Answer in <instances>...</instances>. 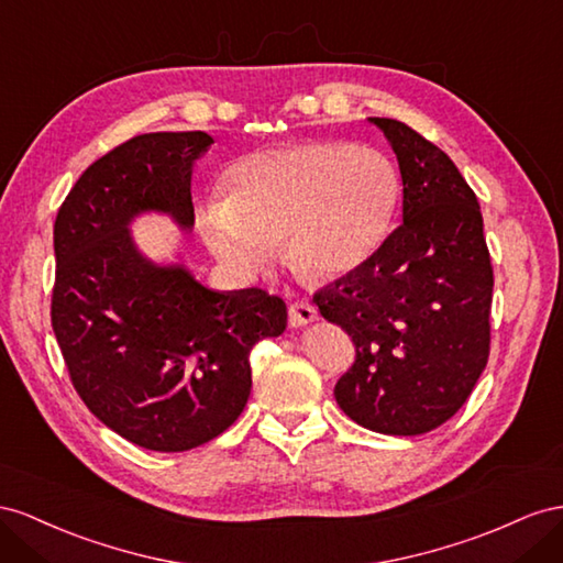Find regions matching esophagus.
Masks as SVG:
<instances>
[{
  "mask_svg": "<svg viewBox=\"0 0 563 563\" xmlns=\"http://www.w3.org/2000/svg\"><path fill=\"white\" fill-rule=\"evenodd\" d=\"M318 318V311L316 307H311L309 301H295L290 303V325L292 328H303L313 323V320Z\"/></svg>",
  "mask_w": 563,
  "mask_h": 563,
  "instance_id": "1",
  "label": "esophagus"
}]
</instances>
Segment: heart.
<instances>
[{"instance_id": "heart-1", "label": "heart", "mask_w": 563, "mask_h": 563, "mask_svg": "<svg viewBox=\"0 0 563 563\" xmlns=\"http://www.w3.org/2000/svg\"><path fill=\"white\" fill-rule=\"evenodd\" d=\"M400 179L389 157L340 141H307L254 153L231 169L229 196L198 214L205 247L250 280L276 260L313 278L363 268L391 235Z\"/></svg>"}]
</instances>
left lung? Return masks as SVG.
<instances>
[{"mask_svg":"<svg viewBox=\"0 0 563 563\" xmlns=\"http://www.w3.org/2000/svg\"><path fill=\"white\" fill-rule=\"evenodd\" d=\"M404 179V223L363 268L316 292L325 320L356 344L334 384L353 422L389 437L441 427L488 363L493 266L474 190L441 148L389 118Z\"/></svg>","mask_w":563,"mask_h":563,"instance_id":"1","label":"left lung"}]
</instances>
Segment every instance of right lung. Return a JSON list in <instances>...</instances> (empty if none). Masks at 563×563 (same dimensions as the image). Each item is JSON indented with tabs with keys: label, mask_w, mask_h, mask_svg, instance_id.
<instances>
[{
	"label": "right lung",
	"mask_w": 563,
	"mask_h": 563,
	"mask_svg": "<svg viewBox=\"0 0 563 563\" xmlns=\"http://www.w3.org/2000/svg\"><path fill=\"white\" fill-rule=\"evenodd\" d=\"M205 132L134 136L79 176L54 223L52 325L73 387L122 439L184 453L243 412L250 351L283 334L285 301L264 290H210L184 264H155L130 231L167 214L190 231V174Z\"/></svg>",
	"instance_id": "obj_1"
}]
</instances>
